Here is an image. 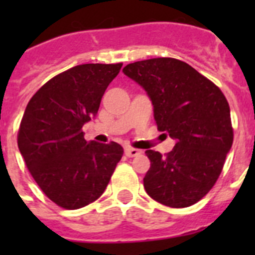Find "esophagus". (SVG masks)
Returning a JSON list of instances; mask_svg holds the SVG:
<instances>
[{"label":"esophagus","instance_id":"1","mask_svg":"<svg viewBox=\"0 0 255 255\" xmlns=\"http://www.w3.org/2000/svg\"><path fill=\"white\" fill-rule=\"evenodd\" d=\"M125 154L128 155V157H136V155L140 154V150L139 149H135V148H125Z\"/></svg>","mask_w":255,"mask_h":255}]
</instances>
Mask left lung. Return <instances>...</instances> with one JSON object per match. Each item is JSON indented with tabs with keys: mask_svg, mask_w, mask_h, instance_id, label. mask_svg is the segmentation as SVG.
<instances>
[{
	"mask_svg": "<svg viewBox=\"0 0 255 255\" xmlns=\"http://www.w3.org/2000/svg\"><path fill=\"white\" fill-rule=\"evenodd\" d=\"M123 73L147 92L157 129L176 140L166 157L145 150L150 168L144 189L164 206H193L215 185L233 145L227 100L211 80L176 58L138 61Z\"/></svg>",
	"mask_w": 255,
	"mask_h": 255,
	"instance_id": "obj_1",
	"label": "left lung"
}]
</instances>
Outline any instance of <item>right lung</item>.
<instances>
[{
  "instance_id": "add662e5",
  "label": "right lung",
  "mask_w": 255,
  "mask_h": 255,
  "mask_svg": "<svg viewBox=\"0 0 255 255\" xmlns=\"http://www.w3.org/2000/svg\"><path fill=\"white\" fill-rule=\"evenodd\" d=\"M123 64L78 65L58 74L31 97L17 145L44 194L65 209L88 206L103 194L123 157L120 144L84 139L101 100Z\"/></svg>"
}]
</instances>
